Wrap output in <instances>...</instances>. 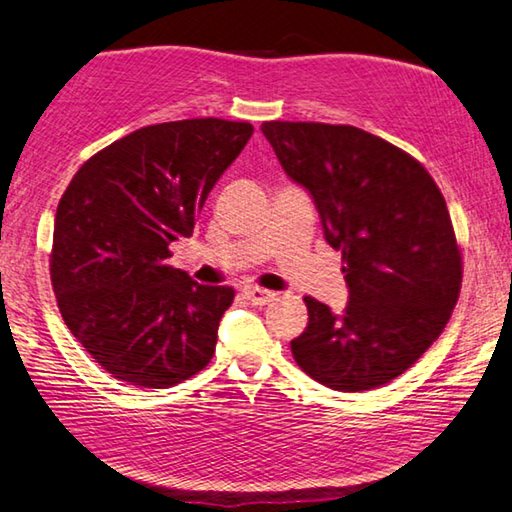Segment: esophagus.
<instances>
[{
    "label": "esophagus",
    "mask_w": 512,
    "mask_h": 512,
    "mask_svg": "<svg viewBox=\"0 0 512 512\" xmlns=\"http://www.w3.org/2000/svg\"><path fill=\"white\" fill-rule=\"evenodd\" d=\"M244 295H246V300H248L250 304L264 306V304H268V302H271V300H275V295H277V293L268 291V288H259V286H246V288H244Z\"/></svg>",
    "instance_id": "1"
}]
</instances>
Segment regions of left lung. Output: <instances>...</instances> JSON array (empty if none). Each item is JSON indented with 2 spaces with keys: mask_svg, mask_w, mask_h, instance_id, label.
<instances>
[{
  "mask_svg": "<svg viewBox=\"0 0 512 512\" xmlns=\"http://www.w3.org/2000/svg\"><path fill=\"white\" fill-rule=\"evenodd\" d=\"M262 132L313 197L349 286L340 315L304 297L309 324L291 340L293 358L338 392L385 385L441 336L459 300L461 250L439 185L365 129L268 120Z\"/></svg>",
  "mask_w": 512,
  "mask_h": 512,
  "instance_id": "8db88e82",
  "label": "left lung"
}]
</instances>
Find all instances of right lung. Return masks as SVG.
Returning a JSON list of instances; mask_svg holds the SVG:
<instances>
[{
	"label": "right lung",
	"instance_id": "obj_1",
	"mask_svg": "<svg viewBox=\"0 0 512 512\" xmlns=\"http://www.w3.org/2000/svg\"><path fill=\"white\" fill-rule=\"evenodd\" d=\"M250 123L190 118L141 127L91 156L55 212L51 284L85 351L127 385L167 389L208 365L230 286L172 268Z\"/></svg>",
	"mask_w": 512,
	"mask_h": 512
}]
</instances>
